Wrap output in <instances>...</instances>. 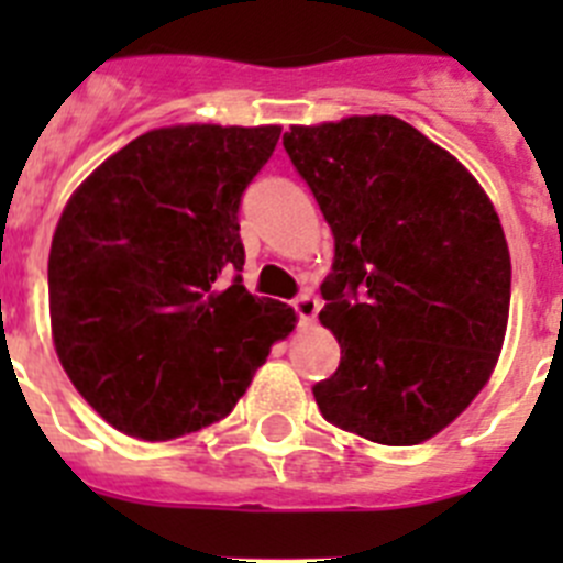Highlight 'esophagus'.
<instances>
[{"mask_svg": "<svg viewBox=\"0 0 563 563\" xmlns=\"http://www.w3.org/2000/svg\"><path fill=\"white\" fill-rule=\"evenodd\" d=\"M292 310L298 312V318H301L305 324H312L318 316V310H321V305H318L316 296H310V292H301V296L292 298Z\"/></svg>", "mask_w": 563, "mask_h": 563, "instance_id": "34e87169", "label": "esophagus"}]
</instances>
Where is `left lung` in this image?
Returning a JSON list of instances; mask_svg holds the SVG:
<instances>
[{"mask_svg": "<svg viewBox=\"0 0 563 563\" xmlns=\"http://www.w3.org/2000/svg\"><path fill=\"white\" fill-rule=\"evenodd\" d=\"M290 163L335 239L318 312L341 343L312 386L327 422L417 445L487 383L510 312V253L494 206L456 157L391 114L285 132Z\"/></svg>", "mask_w": 563, "mask_h": 563, "instance_id": "8db88e82", "label": "left lung"}]
</instances>
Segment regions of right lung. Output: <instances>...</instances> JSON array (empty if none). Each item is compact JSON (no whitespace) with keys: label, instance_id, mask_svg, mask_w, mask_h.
<instances>
[{"label":"right lung","instance_id":"right-lung-1","mask_svg":"<svg viewBox=\"0 0 563 563\" xmlns=\"http://www.w3.org/2000/svg\"><path fill=\"white\" fill-rule=\"evenodd\" d=\"M278 126L152 129L89 174L47 262L58 361L118 431L148 442L222 420L296 312L242 285L239 206Z\"/></svg>","mask_w":563,"mask_h":563}]
</instances>
